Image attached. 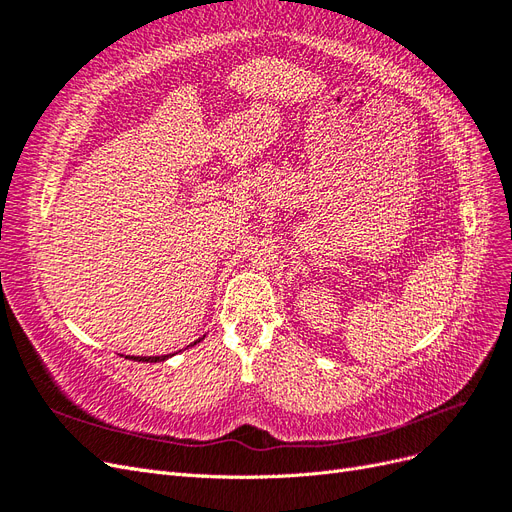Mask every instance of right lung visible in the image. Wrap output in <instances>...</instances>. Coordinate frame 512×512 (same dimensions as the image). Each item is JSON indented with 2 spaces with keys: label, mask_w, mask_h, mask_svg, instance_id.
Returning <instances> with one entry per match:
<instances>
[{
  "label": "right lung",
  "mask_w": 512,
  "mask_h": 512,
  "mask_svg": "<svg viewBox=\"0 0 512 512\" xmlns=\"http://www.w3.org/2000/svg\"><path fill=\"white\" fill-rule=\"evenodd\" d=\"M200 342V339H198ZM196 344V342H194ZM168 354H164V356H132V361H145V363H156V361H164Z\"/></svg>",
  "instance_id": "obj_1"
}]
</instances>
